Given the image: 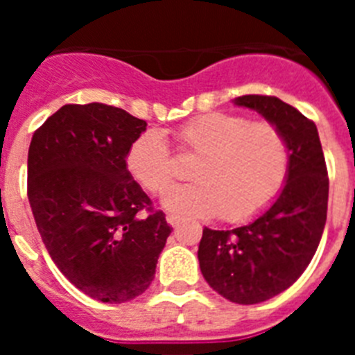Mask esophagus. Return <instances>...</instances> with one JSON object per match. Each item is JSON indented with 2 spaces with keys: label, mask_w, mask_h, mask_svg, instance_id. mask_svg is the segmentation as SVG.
Returning a JSON list of instances; mask_svg holds the SVG:
<instances>
[{
  "label": "esophagus",
  "mask_w": 355,
  "mask_h": 355,
  "mask_svg": "<svg viewBox=\"0 0 355 355\" xmlns=\"http://www.w3.org/2000/svg\"><path fill=\"white\" fill-rule=\"evenodd\" d=\"M167 222L172 225V227H178V225L183 222V218H181V216H178V215H167Z\"/></svg>",
  "instance_id": "esophagus-1"
}]
</instances>
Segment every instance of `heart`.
Returning <instances> with one entry per match:
<instances>
[{
    "instance_id": "b5f03b06",
    "label": "heart",
    "mask_w": 355,
    "mask_h": 355,
    "mask_svg": "<svg viewBox=\"0 0 355 355\" xmlns=\"http://www.w3.org/2000/svg\"><path fill=\"white\" fill-rule=\"evenodd\" d=\"M174 137L181 149L199 158L190 171L193 183L163 192L162 205L168 211L240 222L261 211L283 187L290 149L283 131L272 122L209 112L181 124ZM126 165L147 192H162L172 180L167 142L155 130L131 144Z\"/></svg>"
}]
</instances>
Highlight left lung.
I'll return each instance as SVG.
<instances>
[{
  "label": "left lung",
  "mask_w": 355,
  "mask_h": 355,
  "mask_svg": "<svg viewBox=\"0 0 355 355\" xmlns=\"http://www.w3.org/2000/svg\"><path fill=\"white\" fill-rule=\"evenodd\" d=\"M286 137V183L266 211L227 231L202 229L197 258L206 283L224 299L259 304L283 293L311 263L327 220L329 178L315 122L272 96H241Z\"/></svg>",
  "instance_id": "8db88e82"
}]
</instances>
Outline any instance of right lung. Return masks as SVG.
<instances>
[{"label":"right lung","instance_id":"1","mask_svg":"<svg viewBox=\"0 0 355 355\" xmlns=\"http://www.w3.org/2000/svg\"><path fill=\"white\" fill-rule=\"evenodd\" d=\"M146 128L115 106L65 105L28 149V199L44 245L78 290L101 302H128L149 288L172 231L126 167Z\"/></svg>","mask_w":355,"mask_h":355}]
</instances>
